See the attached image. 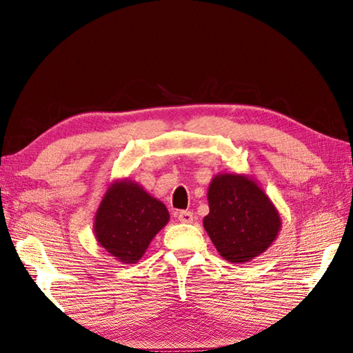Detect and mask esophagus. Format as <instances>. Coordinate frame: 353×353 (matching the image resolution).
Here are the masks:
<instances>
[{
  "mask_svg": "<svg viewBox=\"0 0 353 353\" xmlns=\"http://www.w3.org/2000/svg\"><path fill=\"white\" fill-rule=\"evenodd\" d=\"M177 219H179V221H181V223H192L194 215L190 211H182V212H179Z\"/></svg>",
  "mask_w": 353,
  "mask_h": 353,
  "instance_id": "34e87169",
  "label": "esophagus"
}]
</instances>
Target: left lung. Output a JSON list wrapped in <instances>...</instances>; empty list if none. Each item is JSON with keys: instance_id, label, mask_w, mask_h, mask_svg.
I'll use <instances>...</instances> for the list:
<instances>
[{"instance_id": "8db88e82", "label": "left lung", "mask_w": 353, "mask_h": 353, "mask_svg": "<svg viewBox=\"0 0 353 353\" xmlns=\"http://www.w3.org/2000/svg\"><path fill=\"white\" fill-rule=\"evenodd\" d=\"M203 226L221 256L244 264L264 253L281 230V216L258 183L243 174H216L208 190Z\"/></svg>"}]
</instances>
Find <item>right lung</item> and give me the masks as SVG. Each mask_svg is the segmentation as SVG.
<instances>
[{
  "label": "right lung",
  "instance_id": "1",
  "mask_svg": "<svg viewBox=\"0 0 353 353\" xmlns=\"http://www.w3.org/2000/svg\"><path fill=\"white\" fill-rule=\"evenodd\" d=\"M170 220L168 209L132 181L112 183L95 214L97 241L124 264H134Z\"/></svg>",
  "mask_w": 353,
  "mask_h": 353
}]
</instances>
